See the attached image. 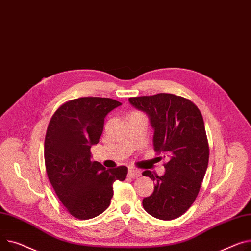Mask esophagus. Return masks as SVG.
I'll return each instance as SVG.
<instances>
[{
	"label": "esophagus",
	"mask_w": 251,
	"mask_h": 251,
	"mask_svg": "<svg viewBox=\"0 0 251 251\" xmlns=\"http://www.w3.org/2000/svg\"><path fill=\"white\" fill-rule=\"evenodd\" d=\"M141 176V172L139 170H136V169H129V172H128V176L129 177H132V178H136L138 176Z\"/></svg>",
	"instance_id": "34e87169"
}]
</instances>
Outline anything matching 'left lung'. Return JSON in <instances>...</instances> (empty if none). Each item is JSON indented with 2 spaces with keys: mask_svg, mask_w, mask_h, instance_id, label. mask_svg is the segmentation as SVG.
<instances>
[{
  "mask_svg": "<svg viewBox=\"0 0 251 251\" xmlns=\"http://www.w3.org/2000/svg\"><path fill=\"white\" fill-rule=\"evenodd\" d=\"M129 102L148 115L154 128L155 151L170 158L163 163V176L142 173L155 181L151 196L143 199V208L157 219H176L195 202L208 168L209 143L203 116L189 99L174 94L133 97Z\"/></svg>",
  "mask_w": 251,
  "mask_h": 251,
  "instance_id": "1",
  "label": "left lung"
}]
</instances>
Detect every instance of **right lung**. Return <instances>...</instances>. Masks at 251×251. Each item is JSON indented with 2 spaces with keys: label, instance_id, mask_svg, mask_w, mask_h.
Masks as SVG:
<instances>
[{
  "label": "right lung",
  "instance_id": "obj_1",
  "mask_svg": "<svg viewBox=\"0 0 251 251\" xmlns=\"http://www.w3.org/2000/svg\"><path fill=\"white\" fill-rule=\"evenodd\" d=\"M120 105L110 98H78L62 104L49 121L44 141L47 176L66 211L79 220L106 211L113 183L126 178V166L106 170L91 160L90 151L102 135L106 115Z\"/></svg>",
  "mask_w": 251,
  "mask_h": 251
}]
</instances>
